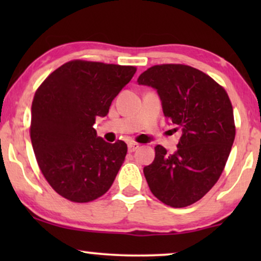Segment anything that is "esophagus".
Masks as SVG:
<instances>
[{"label": "esophagus", "instance_id": "esophagus-1", "mask_svg": "<svg viewBox=\"0 0 261 261\" xmlns=\"http://www.w3.org/2000/svg\"><path fill=\"white\" fill-rule=\"evenodd\" d=\"M138 148H139V144H135V142H129V144H128V152L129 153L135 152Z\"/></svg>", "mask_w": 261, "mask_h": 261}]
</instances>
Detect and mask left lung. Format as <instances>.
<instances>
[{
    "label": "left lung",
    "instance_id": "1",
    "mask_svg": "<svg viewBox=\"0 0 261 261\" xmlns=\"http://www.w3.org/2000/svg\"><path fill=\"white\" fill-rule=\"evenodd\" d=\"M138 84L155 89L164 115L181 132L172 154L155 146L154 160L144 167L149 190L166 205H190L215 185L229 156L235 138L230 99L212 77L180 64L149 67Z\"/></svg>",
    "mask_w": 261,
    "mask_h": 261
}]
</instances>
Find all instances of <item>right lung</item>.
Masks as SVG:
<instances>
[{"label": "right lung", "instance_id": "add662e5", "mask_svg": "<svg viewBox=\"0 0 261 261\" xmlns=\"http://www.w3.org/2000/svg\"><path fill=\"white\" fill-rule=\"evenodd\" d=\"M135 71L134 66L72 60L53 71L35 92L32 146L46 180L63 197L90 202L112 187L127 145L97 137L94 123L108 114Z\"/></svg>", "mask_w": 261, "mask_h": 261}]
</instances>
